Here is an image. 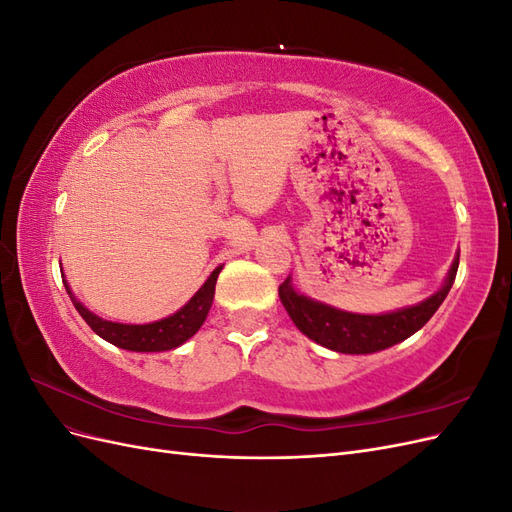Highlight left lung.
Instances as JSON below:
<instances>
[{
	"label": "left lung",
	"mask_w": 512,
	"mask_h": 512,
	"mask_svg": "<svg viewBox=\"0 0 512 512\" xmlns=\"http://www.w3.org/2000/svg\"><path fill=\"white\" fill-rule=\"evenodd\" d=\"M457 267L459 252L444 277V284L431 297L386 314H352L316 299H309L294 290L290 275L280 286V299L294 327L312 339V342L342 354H371L404 342V339L425 327L427 320L438 312L448 290H451Z\"/></svg>",
	"instance_id": "1"
}]
</instances>
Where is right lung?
<instances>
[{
	"label": "right lung",
	"mask_w": 512,
	"mask_h": 512,
	"mask_svg": "<svg viewBox=\"0 0 512 512\" xmlns=\"http://www.w3.org/2000/svg\"><path fill=\"white\" fill-rule=\"evenodd\" d=\"M220 271L222 267L213 269L211 275L205 280V284L200 286L194 297L181 309H177L175 314H170L156 322H147V324H123V322H111L96 316L74 297L70 284L66 282V275L61 277H64V286L70 294V301L74 303L76 312L83 316V320L89 324L91 331L100 335L102 339H106L108 344L130 350V352H166L188 342V339L194 337L198 329L203 327V322L213 303L215 282H218Z\"/></svg>",
	"instance_id": "right-lung-1"
}]
</instances>
